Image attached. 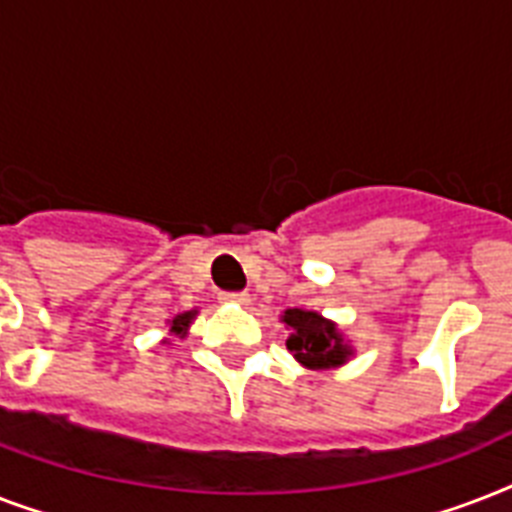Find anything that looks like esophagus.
Masks as SVG:
<instances>
[{
	"label": "esophagus",
	"mask_w": 512,
	"mask_h": 512,
	"mask_svg": "<svg viewBox=\"0 0 512 512\" xmlns=\"http://www.w3.org/2000/svg\"><path fill=\"white\" fill-rule=\"evenodd\" d=\"M225 303H236V305H249V295L247 292H228V295H223Z\"/></svg>",
	"instance_id": "obj_1"
}]
</instances>
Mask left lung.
Returning <instances> with one entry per match:
<instances>
[{
	"label": "left lung",
	"instance_id": "1",
	"mask_svg": "<svg viewBox=\"0 0 512 512\" xmlns=\"http://www.w3.org/2000/svg\"><path fill=\"white\" fill-rule=\"evenodd\" d=\"M281 321L289 329V353L308 369H335L353 356V348L348 340H342L335 321L324 319L321 313L289 308Z\"/></svg>",
	"mask_w": 512,
	"mask_h": 512
}]
</instances>
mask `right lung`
I'll return each instance as SVG.
<instances>
[{
  "label": "right lung",
  "instance_id": "add662e5",
  "mask_svg": "<svg viewBox=\"0 0 512 512\" xmlns=\"http://www.w3.org/2000/svg\"><path fill=\"white\" fill-rule=\"evenodd\" d=\"M196 319V311H188V313H180V316H175V319L170 321V332L172 335H180L183 337L185 332H188V327H191V321Z\"/></svg>",
  "mask_w": 512,
  "mask_h": 512
}]
</instances>
